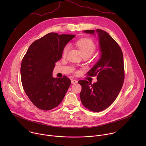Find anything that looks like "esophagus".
Wrapping results in <instances>:
<instances>
[{"label": "esophagus", "mask_w": 146, "mask_h": 146, "mask_svg": "<svg viewBox=\"0 0 146 146\" xmlns=\"http://www.w3.org/2000/svg\"><path fill=\"white\" fill-rule=\"evenodd\" d=\"M71 82H72V84H77V81L76 80H72Z\"/></svg>", "instance_id": "1"}]
</instances>
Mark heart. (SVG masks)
Segmentation results:
<instances>
[{"mask_svg":"<svg viewBox=\"0 0 146 146\" xmlns=\"http://www.w3.org/2000/svg\"><path fill=\"white\" fill-rule=\"evenodd\" d=\"M77 45L80 48L82 55H88L90 56L94 53L96 49V46L94 41L90 38H82L77 42ZM70 46L67 44L63 50V55L65 56L68 53Z\"/></svg>","mask_w":146,"mask_h":146,"instance_id":"obj_1","label":"heart"}]
</instances>
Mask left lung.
<instances>
[{
    "mask_svg": "<svg viewBox=\"0 0 146 146\" xmlns=\"http://www.w3.org/2000/svg\"><path fill=\"white\" fill-rule=\"evenodd\" d=\"M84 33L96 35L99 40L100 58L87 73L97 75L93 84L86 80L78 82L81 86L80 99L86 108L99 112L109 107L120 92L124 80V64L122 52L116 41L101 29L86 30Z\"/></svg>",
    "mask_w": 146,
    "mask_h": 146,
    "instance_id": "8db88e82",
    "label": "left lung"
}]
</instances>
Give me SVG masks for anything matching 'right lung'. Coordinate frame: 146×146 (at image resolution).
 <instances>
[{
  "instance_id": "1",
  "label": "right lung",
  "mask_w": 146,
  "mask_h": 146,
  "mask_svg": "<svg viewBox=\"0 0 146 146\" xmlns=\"http://www.w3.org/2000/svg\"><path fill=\"white\" fill-rule=\"evenodd\" d=\"M74 35L50 33L35 41L23 59L21 77L23 88L33 105L43 110L58 106L71 84L66 77L54 78L55 62Z\"/></svg>"
}]
</instances>
